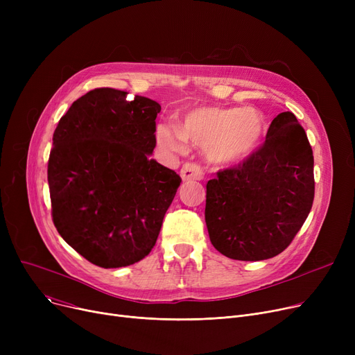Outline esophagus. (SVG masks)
Instances as JSON below:
<instances>
[{
    "label": "esophagus",
    "instance_id": "1",
    "mask_svg": "<svg viewBox=\"0 0 355 355\" xmlns=\"http://www.w3.org/2000/svg\"><path fill=\"white\" fill-rule=\"evenodd\" d=\"M180 175L184 181H190V180H202L204 171L202 166L197 162H185L181 168Z\"/></svg>",
    "mask_w": 355,
    "mask_h": 355
}]
</instances>
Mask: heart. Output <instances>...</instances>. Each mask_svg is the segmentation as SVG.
<instances>
[{
	"label": "heart",
	"mask_w": 355,
	"mask_h": 355,
	"mask_svg": "<svg viewBox=\"0 0 355 355\" xmlns=\"http://www.w3.org/2000/svg\"><path fill=\"white\" fill-rule=\"evenodd\" d=\"M263 116L250 107L197 106L185 110L178 128L161 122L155 128L158 144L170 151L181 153L185 139L206 148L207 157L218 164L246 158L262 139Z\"/></svg>",
	"instance_id": "1"
}]
</instances>
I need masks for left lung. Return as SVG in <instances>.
<instances>
[{"instance_id":"obj_1","label":"left lung","mask_w":355,"mask_h":355,"mask_svg":"<svg viewBox=\"0 0 355 355\" xmlns=\"http://www.w3.org/2000/svg\"><path fill=\"white\" fill-rule=\"evenodd\" d=\"M313 194L312 148L296 116L282 112L256 151L207 182L211 245L250 262L282 253L305 223Z\"/></svg>"}]
</instances>
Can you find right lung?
Wrapping results in <instances>:
<instances>
[{"instance_id": "obj_1", "label": "right lung", "mask_w": 355, "mask_h": 355, "mask_svg": "<svg viewBox=\"0 0 355 355\" xmlns=\"http://www.w3.org/2000/svg\"><path fill=\"white\" fill-rule=\"evenodd\" d=\"M161 106L98 87L69 107L53 134L47 180L55 229L99 268L139 262L155 246L181 177L149 158Z\"/></svg>"}]
</instances>
